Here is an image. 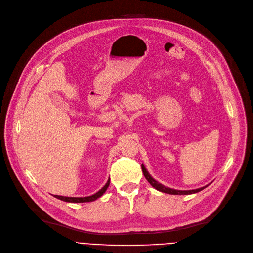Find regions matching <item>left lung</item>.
Segmentation results:
<instances>
[{"instance_id":"obj_1","label":"left lung","mask_w":253,"mask_h":253,"mask_svg":"<svg viewBox=\"0 0 253 253\" xmlns=\"http://www.w3.org/2000/svg\"><path fill=\"white\" fill-rule=\"evenodd\" d=\"M142 170H143V173L146 177V180L149 182L151 184V186H153L156 190L160 191V192H163V193H168V194H172V195H188V194H193V193H197L201 190H203L205 187L203 188H200V189H196V190H189V191H180V190H173V189H170V188H167L163 185L159 184L158 182H156L153 177L148 173V171L146 170L144 165H142Z\"/></svg>"}]
</instances>
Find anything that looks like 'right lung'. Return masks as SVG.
<instances>
[{"instance_id":"add662e5","label":"right lung","mask_w":253,"mask_h":253,"mask_svg":"<svg viewBox=\"0 0 253 253\" xmlns=\"http://www.w3.org/2000/svg\"><path fill=\"white\" fill-rule=\"evenodd\" d=\"M109 182L110 180H108V182L106 183V185L104 186L99 192H97L96 194L92 195V196H88V197H64V196H58V195H54V197L60 199L62 201H66V202H77V203H81V202H91V201H94L96 200L97 198L101 197L104 193H105V191L107 190L108 186H109Z\"/></svg>"}]
</instances>
